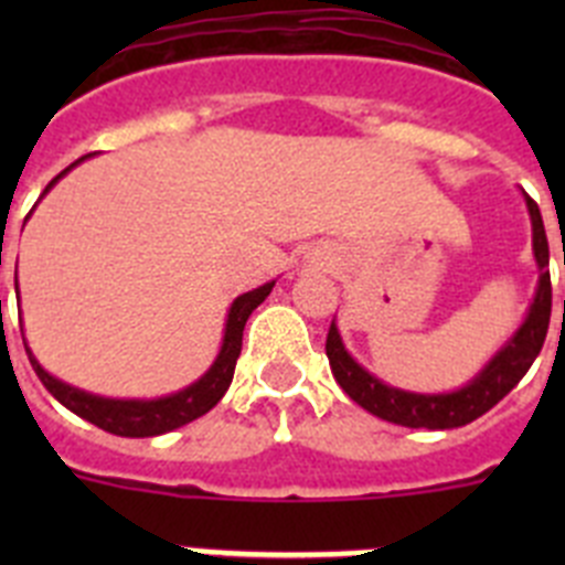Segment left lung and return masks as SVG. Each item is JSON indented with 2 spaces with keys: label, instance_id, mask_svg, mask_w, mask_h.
<instances>
[{
  "label": "left lung",
  "instance_id": "left-lung-1",
  "mask_svg": "<svg viewBox=\"0 0 565 565\" xmlns=\"http://www.w3.org/2000/svg\"><path fill=\"white\" fill-rule=\"evenodd\" d=\"M529 214H532V234H535V259L541 266V282H537L535 302L529 308L526 322L521 331L509 339L507 348L498 353L492 362L478 373V379L458 393H441V396H422V393H404L396 387H387L376 376L359 367L348 351H344L339 331L331 326L326 339V353L331 362L333 379L339 382L348 396L364 407L373 416L384 422L402 424V427H427V430H450L476 422L487 411H492L503 396H507L532 367L535 356L541 353L543 339L548 331V317H552V277H548V239L543 228L541 209L532 198H526ZM565 266V254H563ZM565 306V302H563Z\"/></svg>",
  "mask_w": 565,
  "mask_h": 565
}]
</instances>
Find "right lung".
<instances>
[{"label": "right lung", "instance_id": "right-lung-1", "mask_svg": "<svg viewBox=\"0 0 565 565\" xmlns=\"http://www.w3.org/2000/svg\"><path fill=\"white\" fill-rule=\"evenodd\" d=\"M78 161H84V158H78ZM76 163H73V167H76ZM64 172H70V169H64ZM64 172H58L56 178L47 183V189L53 186ZM47 189H44V192H47ZM271 288L274 282H266V286L254 288V291L234 299V306L226 319V337H223L221 356L214 359V364L209 367L206 376L198 379V382H194L192 387H186V391L174 393V396L167 398H158V402H115V398L89 396V393L76 391V387H70V384L47 376V373L42 371V364L33 359L30 351L28 359L30 364H33L36 376L42 379L44 387H47L67 411L87 418L89 424H96V427L113 433V436H161V433H169L174 430V427H183V424L201 418L203 413H209L214 404L221 402L223 393H226L228 384H232L234 364H237L239 348H243V328H246V319L252 317L254 308L271 294Z\"/></svg>", "mask_w": 565, "mask_h": 565}]
</instances>
